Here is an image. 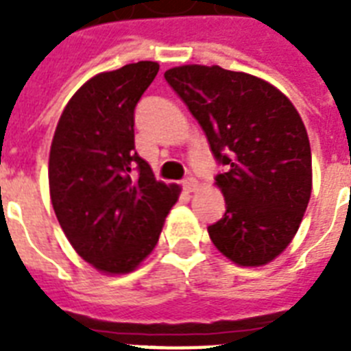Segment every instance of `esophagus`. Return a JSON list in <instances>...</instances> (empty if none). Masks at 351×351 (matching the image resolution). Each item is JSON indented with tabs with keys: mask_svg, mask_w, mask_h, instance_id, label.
Returning a JSON list of instances; mask_svg holds the SVG:
<instances>
[{
	"mask_svg": "<svg viewBox=\"0 0 351 351\" xmlns=\"http://www.w3.org/2000/svg\"><path fill=\"white\" fill-rule=\"evenodd\" d=\"M182 187H184V189H186L187 193L197 191V189H198V180H197V178H193V176H189V178H186V180H182Z\"/></svg>",
	"mask_w": 351,
	"mask_h": 351,
	"instance_id": "34e87169",
	"label": "esophagus"
}]
</instances>
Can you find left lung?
<instances>
[{
  "label": "left lung",
  "instance_id": "obj_1",
  "mask_svg": "<svg viewBox=\"0 0 351 351\" xmlns=\"http://www.w3.org/2000/svg\"><path fill=\"white\" fill-rule=\"evenodd\" d=\"M164 78L206 132L224 171V217L208 228L217 250L239 266L280 255L311 195V149L299 112L264 80L213 65H182Z\"/></svg>",
  "mask_w": 351,
  "mask_h": 351
}]
</instances>
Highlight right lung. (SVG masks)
Listing matches in <instances>:
<instances>
[{"label": "right lung", "mask_w": 351, "mask_h": 351, "mask_svg": "<svg viewBox=\"0 0 351 351\" xmlns=\"http://www.w3.org/2000/svg\"><path fill=\"white\" fill-rule=\"evenodd\" d=\"M160 65L138 62L96 74L63 109L49 156L58 222L84 261L129 273L153 251L180 195L134 151V107Z\"/></svg>", "instance_id": "add662e5"}]
</instances>
